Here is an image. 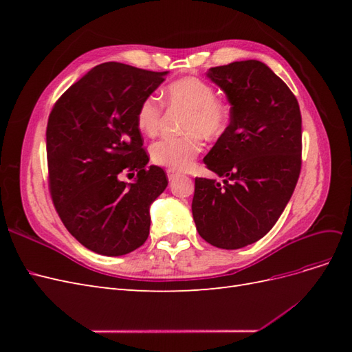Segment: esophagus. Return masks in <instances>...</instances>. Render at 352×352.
<instances>
[{"mask_svg": "<svg viewBox=\"0 0 352 352\" xmlns=\"http://www.w3.org/2000/svg\"><path fill=\"white\" fill-rule=\"evenodd\" d=\"M177 176H179V173L175 172V170H172V168L167 170V177H168V180H175Z\"/></svg>", "mask_w": 352, "mask_h": 352, "instance_id": "obj_1", "label": "esophagus"}]
</instances>
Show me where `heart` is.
Instances as JSON below:
<instances>
[{"mask_svg": "<svg viewBox=\"0 0 352 352\" xmlns=\"http://www.w3.org/2000/svg\"><path fill=\"white\" fill-rule=\"evenodd\" d=\"M170 105L188 109L182 136L162 138L151 145L153 162L172 170H186L202 151L201 135L217 138L225 132L229 119L228 107L216 100L211 85L198 78H184L168 85L163 92ZM163 105L150 95L138 107L136 124L145 135H155L162 120Z\"/></svg>", "mask_w": 352, "mask_h": 352, "instance_id": "b5f03b06", "label": "heart"}]
</instances>
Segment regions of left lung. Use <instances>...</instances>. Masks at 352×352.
I'll return each instance as SVG.
<instances>
[{
    "instance_id": "left-lung-1",
    "label": "left lung",
    "mask_w": 352,
    "mask_h": 352,
    "mask_svg": "<svg viewBox=\"0 0 352 352\" xmlns=\"http://www.w3.org/2000/svg\"><path fill=\"white\" fill-rule=\"evenodd\" d=\"M207 78L230 104V123L204 157L225 180L195 179L192 216L202 239L238 250L261 239L292 197L301 172V111L286 83L258 60L211 67Z\"/></svg>"
}]
</instances>
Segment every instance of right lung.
I'll list each match as a JSON object with an SVG mask.
<instances>
[{"label":"right lung","mask_w":352,"mask_h":352,"mask_svg":"<svg viewBox=\"0 0 352 352\" xmlns=\"http://www.w3.org/2000/svg\"><path fill=\"white\" fill-rule=\"evenodd\" d=\"M167 73L104 63L73 83L50 114L52 201L72 236L97 254H129L150 233V207L168 180L162 167L146 166L136 111ZM135 171L132 184L120 180Z\"/></svg>","instance_id":"1"}]
</instances>
